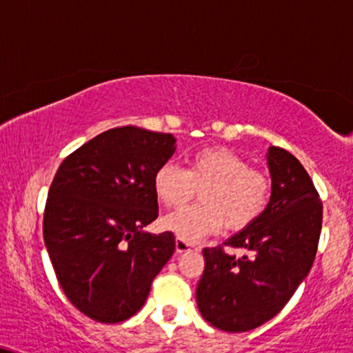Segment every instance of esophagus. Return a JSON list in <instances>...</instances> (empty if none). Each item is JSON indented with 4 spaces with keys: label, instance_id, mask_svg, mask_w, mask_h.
<instances>
[{
    "label": "esophagus",
    "instance_id": "1",
    "mask_svg": "<svg viewBox=\"0 0 353 353\" xmlns=\"http://www.w3.org/2000/svg\"><path fill=\"white\" fill-rule=\"evenodd\" d=\"M176 250H177V253H185V252H190V250H199V248L194 243H190V241H185V240H182V239H179V236H177V239H176Z\"/></svg>",
    "mask_w": 353,
    "mask_h": 353
}]
</instances>
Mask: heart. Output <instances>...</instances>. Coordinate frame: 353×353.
<instances>
[{"mask_svg":"<svg viewBox=\"0 0 353 353\" xmlns=\"http://www.w3.org/2000/svg\"><path fill=\"white\" fill-rule=\"evenodd\" d=\"M152 188L168 207L189 202L197 190L201 203L164 217L168 230L185 241L228 230H241L265 212L271 195V179L250 168L241 156L227 148H205L189 158L188 169L172 163L159 165Z\"/></svg>","mask_w":353,"mask_h":353,"instance_id":"heart-1","label":"heart"}]
</instances>
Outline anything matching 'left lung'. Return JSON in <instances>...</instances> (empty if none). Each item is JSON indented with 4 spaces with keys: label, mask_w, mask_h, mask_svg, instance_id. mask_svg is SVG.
Here are the masks:
<instances>
[{
    "label": "left lung",
    "mask_w": 353,
    "mask_h": 353,
    "mask_svg": "<svg viewBox=\"0 0 353 353\" xmlns=\"http://www.w3.org/2000/svg\"><path fill=\"white\" fill-rule=\"evenodd\" d=\"M271 199L252 225L222 245L203 248L199 311L225 332H246L273 319L312 268L322 228V202L311 177L291 152L268 151Z\"/></svg>",
    "instance_id": "left-lung-1"
}]
</instances>
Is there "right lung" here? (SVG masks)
<instances>
[{
	"instance_id": "obj_1",
	"label": "right lung",
	"mask_w": 353,
	"mask_h": 353,
	"mask_svg": "<svg viewBox=\"0 0 353 353\" xmlns=\"http://www.w3.org/2000/svg\"><path fill=\"white\" fill-rule=\"evenodd\" d=\"M169 133L120 126L59 165L44 210V243L61 288L97 322L130 319L172 256V232H143L158 219L154 172L176 151Z\"/></svg>"
}]
</instances>
